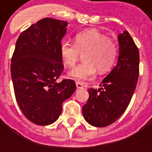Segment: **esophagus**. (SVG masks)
I'll return each instance as SVG.
<instances>
[{
	"label": "esophagus",
	"mask_w": 152,
	"mask_h": 152,
	"mask_svg": "<svg viewBox=\"0 0 152 152\" xmlns=\"http://www.w3.org/2000/svg\"><path fill=\"white\" fill-rule=\"evenodd\" d=\"M76 86H77L78 89H82V88H84V84H83L82 82L77 81V82H76Z\"/></svg>",
	"instance_id": "1"
}]
</instances>
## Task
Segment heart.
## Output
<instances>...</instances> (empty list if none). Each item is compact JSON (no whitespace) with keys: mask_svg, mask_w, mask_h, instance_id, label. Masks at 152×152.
<instances>
[{"mask_svg":"<svg viewBox=\"0 0 152 152\" xmlns=\"http://www.w3.org/2000/svg\"><path fill=\"white\" fill-rule=\"evenodd\" d=\"M60 54L67 67H74L84 55L85 61L73 69L69 76L76 80H85L92 78L96 70L104 73L112 68L118 56V46L105 34L96 29H87L75 35L74 44L62 42Z\"/></svg>","mask_w":152,"mask_h":152,"instance_id":"1","label":"heart"}]
</instances>
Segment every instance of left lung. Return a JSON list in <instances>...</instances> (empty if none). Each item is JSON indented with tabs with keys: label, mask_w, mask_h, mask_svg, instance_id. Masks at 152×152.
<instances>
[{
	"label": "left lung",
	"mask_w": 152,
	"mask_h": 152,
	"mask_svg": "<svg viewBox=\"0 0 152 152\" xmlns=\"http://www.w3.org/2000/svg\"><path fill=\"white\" fill-rule=\"evenodd\" d=\"M117 66L103 79L100 89L89 88V99L83 107L85 119L91 125L106 127L118 120L128 107L140 74V53L128 31L118 35Z\"/></svg>",
	"instance_id": "1"
}]
</instances>
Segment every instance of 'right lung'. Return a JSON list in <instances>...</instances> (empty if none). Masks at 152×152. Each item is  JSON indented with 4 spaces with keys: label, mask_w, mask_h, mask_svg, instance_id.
I'll list each match as a JSON object with an SVG mask.
<instances>
[{
    "label": "right lung",
    "mask_w": 152,
    "mask_h": 152,
    "mask_svg": "<svg viewBox=\"0 0 152 152\" xmlns=\"http://www.w3.org/2000/svg\"><path fill=\"white\" fill-rule=\"evenodd\" d=\"M67 23L45 18L21 33L12 57L11 75L22 113L38 125L60 116L62 103L76 90L73 79H59L64 66L60 54Z\"/></svg>",
    "instance_id": "add662e5"
}]
</instances>
